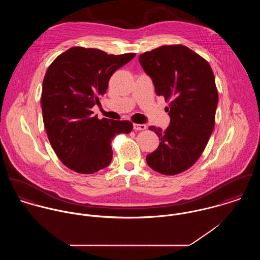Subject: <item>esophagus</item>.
<instances>
[{"instance_id":"1","label":"esophagus","mask_w":260,"mask_h":260,"mask_svg":"<svg viewBox=\"0 0 260 260\" xmlns=\"http://www.w3.org/2000/svg\"><path fill=\"white\" fill-rule=\"evenodd\" d=\"M133 128L134 130H138V131H141V130H145L147 128V126L145 124H134L133 125Z\"/></svg>"}]
</instances>
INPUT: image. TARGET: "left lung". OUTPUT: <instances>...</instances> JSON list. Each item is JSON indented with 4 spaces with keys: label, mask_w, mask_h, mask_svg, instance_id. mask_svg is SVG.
<instances>
[{
    "label": "left lung",
    "mask_w": 260,
    "mask_h": 260,
    "mask_svg": "<svg viewBox=\"0 0 260 260\" xmlns=\"http://www.w3.org/2000/svg\"><path fill=\"white\" fill-rule=\"evenodd\" d=\"M158 96L169 101L170 125L150 126L158 148L146 156L149 166L164 175L179 174L201 156L215 124L218 92L209 63L183 45L161 46L139 56Z\"/></svg>",
    "instance_id": "obj_1"
}]
</instances>
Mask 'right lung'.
Instances as JSON below:
<instances>
[{"label":"right lung","mask_w":260,"mask_h":260,"mask_svg":"<svg viewBox=\"0 0 260 260\" xmlns=\"http://www.w3.org/2000/svg\"><path fill=\"white\" fill-rule=\"evenodd\" d=\"M135 55L73 47L49 66L41 97L43 121L52 148L75 172L92 174L107 167L113 156L112 139L132 131L130 121L100 120L92 107L100 104L113 73Z\"/></svg>","instance_id":"1"}]
</instances>
